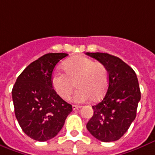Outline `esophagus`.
Listing matches in <instances>:
<instances>
[{"mask_svg":"<svg viewBox=\"0 0 155 155\" xmlns=\"http://www.w3.org/2000/svg\"><path fill=\"white\" fill-rule=\"evenodd\" d=\"M81 106H78V105H73V106H72V108H73V110H77V109L81 108Z\"/></svg>","mask_w":155,"mask_h":155,"instance_id":"34e87169","label":"esophagus"}]
</instances>
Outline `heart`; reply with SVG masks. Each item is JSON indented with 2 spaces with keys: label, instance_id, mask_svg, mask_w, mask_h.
Instances as JSON below:
<instances>
[{
  "label": "heart",
  "instance_id": "obj_1",
  "mask_svg": "<svg viewBox=\"0 0 155 155\" xmlns=\"http://www.w3.org/2000/svg\"><path fill=\"white\" fill-rule=\"evenodd\" d=\"M65 74L56 72L51 77V85L61 99H67L74 86L78 87L73 101L84 103L104 96L108 86V71L104 64L86 56H75L63 64Z\"/></svg>",
  "mask_w": 155,
  "mask_h": 155
}]
</instances>
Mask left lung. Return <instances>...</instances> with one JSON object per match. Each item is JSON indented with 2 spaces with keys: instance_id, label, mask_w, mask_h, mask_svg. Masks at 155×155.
<instances>
[{
  "instance_id": "obj_1",
  "label": "left lung",
  "mask_w": 155,
  "mask_h": 155,
  "mask_svg": "<svg viewBox=\"0 0 155 155\" xmlns=\"http://www.w3.org/2000/svg\"><path fill=\"white\" fill-rule=\"evenodd\" d=\"M107 69L108 86L102 101L92 106L94 115L86 124L92 136L104 142L117 141L136 118L141 91L135 72L121 59L108 53L86 52Z\"/></svg>"
}]
</instances>
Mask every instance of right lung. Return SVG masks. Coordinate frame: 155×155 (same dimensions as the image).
<instances>
[{
    "mask_svg": "<svg viewBox=\"0 0 155 155\" xmlns=\"http://www.w3.org/2000/svg\"><path fill=\"white\" fill-rule=\"evenodd\" d=\"M66 53H48L29 64L12 90L14 112L22 131L38 141L53 138L64 126L72 105L61 99L51 85L56 64Z\"/></svg>",
    "mask_w": 155,
    "mask_h": 155,
    "instance_id": "obj_1",
    "label": "right lung"
}]
</instances>
